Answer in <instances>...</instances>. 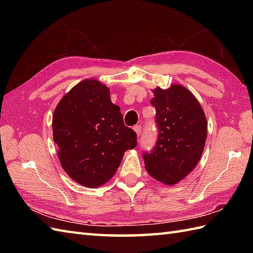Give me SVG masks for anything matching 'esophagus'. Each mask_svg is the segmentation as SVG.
<instances>
[{
  "label": "esophagus",
  "instance_id": "esophagus-1",
  "mask_svg": "<svg viewBox=\"0 0 253 253\" xmlns=\"http://www.w3.org/2000/svg\"><path fill=\"white\" fill-rule=\"evenodd\" d=\"M133 130H135V132L137 133V137L139 138V136H140V133H141V126L140 125H136V126H133ZM139 140V139H138Z\"/></svg>",
  "mask_w": 253,
  "mask_h": 253
}]
</instances>
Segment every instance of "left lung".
Here are the masks:
<instances>
[{"mask_svg":"<svg viewBox=\"0 0 253 253\" xmlns=\"http://www.w3.org/2000/svg\"><path fill=\"white\" fill-rule=\"evenodd\" d=\"M159 137L151 153H144L149 175L171 186L189 175L206 146L208 123L199 101L178 84L153 90Z\"/></svg>","mask_w":253,"mask_h":253,"instance_id":"left-lung-1","label":"left lung"}]
</instances>
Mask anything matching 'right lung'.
I'll list each match as a JSON object with an SVG mask.
<instances>
[{"mask_svg":"<svg viewBox=\"0 0 253 253\" xmlns=\"http://www.w3.org/2000/svg\"><path fill=\"white\" fill-rule=\"evenodd\" d=\"M52 128L63 169L88 188L109 181L124 153L137 146L136 132L125 126L110 89L96 79L83 80L63 96Z\"/></svg>","mask_w":253,"mask_h":253,"instance_id":"add662e5","label":"right lung"}]
</instances>
